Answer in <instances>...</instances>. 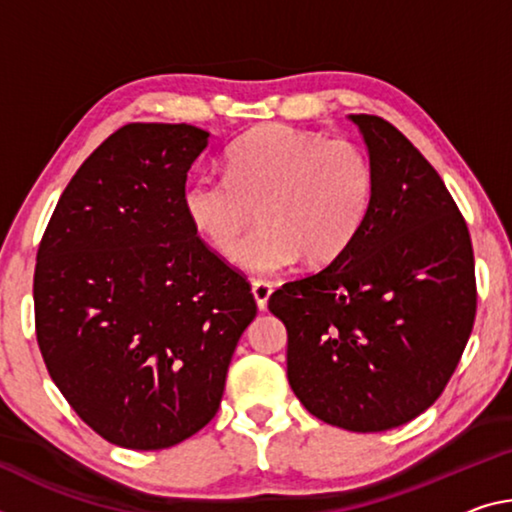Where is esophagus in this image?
Segmentation results:
<instances>
[{
	"label": "esophagus",
	"instance_id": "34e87169",
	"mask_svg": "<svg viewBox=\"0 0 512 512\" xmlns=\"http://www.w3.org/2000/svg\"><path fill=\"white\" fill-rule=\"evenodd\" d=\"M271 291H273V285L269 280H255L253 282V296L257 300L259 310H266V305H269V298H271Z\"/></svg>",
	"mask_w": 512,
	"mask_h": 512
}]
</instances>
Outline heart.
I'll list each match as a JSON object with an SVG mask.
<instances>
[{
  "label": "heart",
  "instance_id": "obj_1",
  "mask_svg": "<svg viewBox=\"0 0 512 512\" xmlns=\"http://www.w3.org/2000/svg\"><path fill=\"white\" fill-rule=\"evenodd\" d=\"M227 175H200L186 186L184 214L218 255L232 259L246 232L264 227L239 262L273 273L303 257L337 259L371 212L376 175L369 154L348 139H326L291 125H264L227 150Z\"/></svg>",
  "mask_w": 512,
  "mask_h": 512
}]
</instances>
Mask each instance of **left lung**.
Here are the masks:
<instances>
[{"label":"left lung","mask_w":512,"mask_h":512,"mask_svg":"<svg viewBox=\"0 0 512 512\" xmlns=\"http://www.w3.org/2000/svg\"><path fill=\"white\" fill-rule=\"evenodd\" d=\"M376 175L358 237L273 291L287 378L307 412L355 433L408 424L440 399L476 316L474 250L442 177L392 123L355 113Z\"/></svg>","instance_id":"8db88e82"}]
</instances>
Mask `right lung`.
Returning a JSON list of instances; mask_svg holds the SVG:
<instances>
[{"label": "right lung", "mask_w": 512, "mask_h": 512, "mask_svg": "<svg viewBox=\"0 0 512 512\" xmlns=\"http://www.w3.org/2000/svg\"><path fill=\"white\" fill-rule=\"evenodd\" d=\"M209 134L129 123L72 177L36 255V339L54 385L104 440L154 451L214 419L257 303L184 214Z\"/></svg>", "instance_id": "add662e5"}]
</instances>
